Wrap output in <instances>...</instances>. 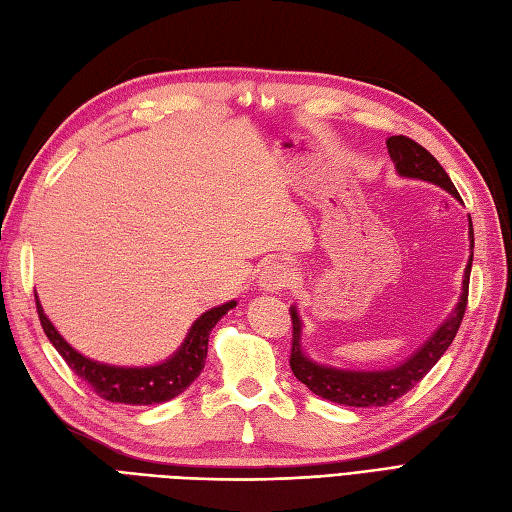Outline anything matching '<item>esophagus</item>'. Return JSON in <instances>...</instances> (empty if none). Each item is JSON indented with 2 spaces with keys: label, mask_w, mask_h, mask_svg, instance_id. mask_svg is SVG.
<instances>
[{
  "label": "esophagus",
  "mask_w": 512,
  "mask_h": 512,
  "mask_svg": "<svg viewBox=\"0 0 512 512\" xmlns=\"http://www.w3.org/2000/svg\"><path fill=\"white\" fill-rule=\"evenodd\" d=\"M260 287L265 291H280L289 287L291 283V271L285 263H269L263 271H260Z\"/></svg>",
  "instance_id": "esophagus-1"
}]
</instances>
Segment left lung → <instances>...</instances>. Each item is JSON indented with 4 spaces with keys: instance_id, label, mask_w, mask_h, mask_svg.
<instances>
[{
    "instance_id": "8db88e82",
    "label": "left lung",
    "mask_w": 512,
    "mask_h": 512,
    "mask_svg": "<svg viewBox=\"0 0 512 512\" xmlns=\"http://www.w3.org/2000/svg\"><path fill=\"white\" fill-rule=\"evenodd\" d=\"M387 148L391 154V161L395 163V170L404 179H422L440 185L442 190L453 194L457 201H462L457 194L453 181L448 179L444 168L437 163L435 156L422 148L420 143H415L409 137H389ZM468 238H471V249L475 247L473 238V223L468 216ZM471 267H473V252L468 258V265L464 269L462 280V294L460 302L448 316L433 336L426 340L413 356L406 358L404 362L395 364L391 369L382 371H351V369H336L329 364H320L311 360L305 351H302V322L296 307H289L291 314V358L289 367L294 371L296 378L305 384L309 391L325 400H331L344 406H387L402 398L404 393H409L417 382H420L426 373H429L437 360L444 356V351L451 347L455 340V333L462 325L464 311L468 305V280H471Z\"/></svg>"
}]
</instances>
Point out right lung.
Instances as JSON below:
<instances>
[{
    "mask_svg": "<svg viewBox=\"0 0 512 512\" xmlns=\"http://www.w3.org/2000/svg\"><path fill=\"white\" fill-rule=\"evenodd\" d=\"M35 302L41 327H44L52 347L59 351V356L66 360L68 367L75 371L81 380H86L99 398L108 402L139 406L168 402L190 387L205 367L207 342H210V333L216 327V322L221 320L229 309L236 307V300H229L225 305H218L210 311H205V314L194 322L179 351H176L170 360L154 364V367H114V364L90 360L86 356H81L77 349H72L44 314L37 294Z\"/></svg>",
    "mask_w": 512,
    "mask_h": 512,
    "instance_id": "1",
    "label": "right lung"
}]
</instances>
